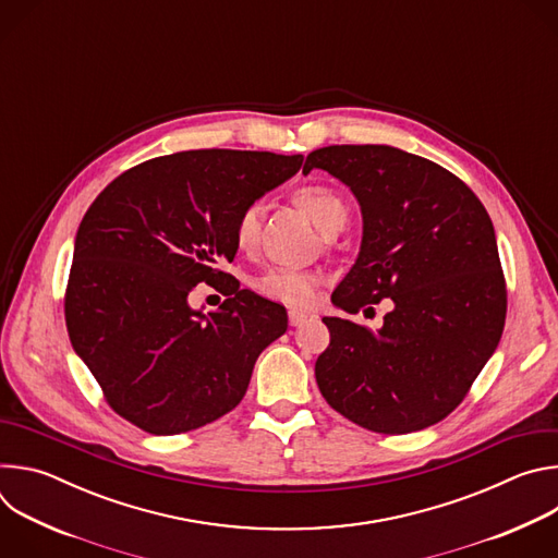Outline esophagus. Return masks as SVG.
I'll list each match as a JSON object with an SVG mask.
<instances>
[{
    "instance_id": "34e87169",
    "label": "esophagus",
    "mask_w": 558,
    "mask_h": 558,
    "mask_svg": "<svg viewBox=\"0 0 558 558\" xmlns=\"http://www.w3.org/2000/svg\"><path fill=\"white\" fill-rule=\"evenodd\" d=\"M308 320V313L300 308H289V325L291 327H302Z\"/></svg>"
}]
</instances>
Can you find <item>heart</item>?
Returning <instances> with one entry per match:
<instances>
[{"mask_svg": "<svg viewBox=\"0 0 558 558\" xmlns=\"http://www.w3.org/2000/svg\"><path fill=\"white\" fill-rule=\"evenodd\" d=\"M293 203L300 207L311 222L327 233L336 225H344L347 220V203L342 196L317 183L300 185L293 192ZM260 205H250L241 211V216L233 222V243L241 252H252L258 243L260 233ZM256 291L269 300L284 302V304H308L317 289V276L311 271L300 269H269L254 282Z\"/></svg>", "mask_w": 558, "mask_h": 558, "instance_id": "b5f03b06", "label": "heart"}]
</instances>
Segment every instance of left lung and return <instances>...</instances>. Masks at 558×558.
<instances>
[{
  "label": "left lung",
  "mask_w": 558,
  "mask_h": 558,
  "mask_svg": "<svg viewBox=\"0 0 558 558\" xmlns=\"http://www.w3.org/2000/svg\"><path fill=\"white\" fill-rule=\"evenodd\" d=\"M325 170L360 203L362 245L331 302L392 308L371 331L323 317L331 344L315 379L331 409L362 428L404 435L452 413L493 357L506 323V282L493 220L441 166L390 145H329L302 174Z\"/></svg>",
  "instance_id": "left-lung-1"
}]
</instances>
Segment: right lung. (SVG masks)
<instances>
[{"label": "right lung", "mask_w": 558, "mask_h": 558, "mask_svg": "<svg viewBox=\"0 0 558 558\" xmlns=\"http://www.w3.org/2000/svg\"><path fill=\"white\" fill-rule=\"evenodd\" d=\"M302 154L190 149L114 179L74 238L65 325L108 404L151 435L201 428L241 404L258 355L287 331L284 306L216 269L233 222L289 181ZM201 281L230 298L192 310Z\"/></svg>", "instance_id": "right-lung-1"}]
</instances>
